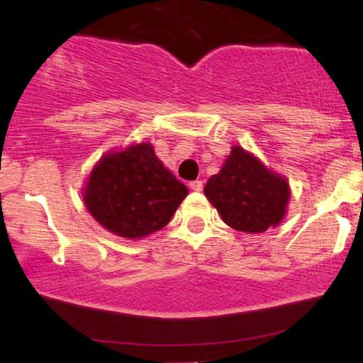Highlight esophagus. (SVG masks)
Returning a JSON list of instances; mask_svg holds the SVG:
<instances>
[{"instance_id": "1", "label": "esophagus", "mask_w": 363, "mask_h": 363, "mask_svg": "<svg viewBox=\"0 0 363 363\" xmlns=\"http://www.w3.org/2000/svg\"><path fill=\"white\" fill-rule=\"evenodd\" d=\"M189 188H191L193 191H201V189H203V181L189 182Z\"/></svg>"}]
</instances>
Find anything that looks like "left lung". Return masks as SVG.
I'll return each instance as SVG.
<instances>
[{
    "instance_id": "obj_1",
    "label": "left lung",
    "mask_w": 363,
    "mask_h": 363,
    "mask_svg": "<svg viewBox=\"0 0 363 363\" xmlns=\"http://www.w3.org/2000/svg\"><path fill=\"white\" fill-rule=\"evenodd\" d=\"M205 196L224 223L243 233H264L284 220L291 186L257 156L233 146L219 174L205 184Z\"/></svg>"
}]
</instances>
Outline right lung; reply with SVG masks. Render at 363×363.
Here are the masks:
<instances>
[{
  "label": "right lung",
  "instance_id": "obj_1",
  "mask_svg": "<svg viewBox=\"0 0 363 363\" xmlns=\"http://www.w3.org/2000/svg\"><path fill=\"white\" fill-rule=\"evenodd\" d=\"M186 196L188 188L160 162L150 143L102 155L83 188L91 217L127 240L165 228Z\"/></svg>",
  "mask_w": 363,
  "mask_h": 363
}]
</instances>
